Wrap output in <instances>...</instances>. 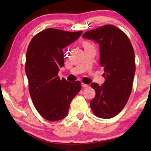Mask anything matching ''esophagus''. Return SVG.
<instances>
[{
	"label": "esophagus",
	"instance_id": "34e87169",
	"mask_svg": "<svg viewBox=\"0 0 151 151\" xmlns=\"http://www.w3.org/2000/svg\"><path fill=\"white\" fill-rule=\"evenodd\" d=\"M82 86H83V88H87L89 86L88 85H86V84H85V83H82Z\"/></svg>",
	"mask_w": 151,
	"mask_h": 151
}]
</instances>
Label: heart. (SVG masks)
Returning <instances> with one entry per match:
<instances>
[{
	"label": "heart",
	"instance_id": "1",
	"mask_svg": "<svg viewBox=\"0 0 151 151\" xmlns=\"http://www.w3.org/2000/svg\"><path fill=\"white\" fill-rule=\"evenodd\" d=\"M83 45L84 48L89 47V46H91V45L90 44V43L88 42H86V41H84V42H83Z\"/></svg>",
	"mask_w": 151,
	"mask_h": 151
}]
</instances>
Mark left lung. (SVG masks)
Listing matches in <instances>:
<instances>
[{"mask_svg":"<svg viewBox=\"0 0 151 151\" xmlns=\"http://www.w3.org/2000/svg\"><path fill=\"white\" fill-rule=\"evenodd\" d=\"M83 37L99 43L106 78L102 86L91 84L96 95L91 108L99 118H112L123 109L131 95L136 68L133 47L127 35L111 24L88 30Z\"/></svg>","mask_w":151,"mask_h":151,"instance_id":"left-lung-1","label":"left lung"}]
</instances>
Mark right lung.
<instances>
[{
	"label": "right lung",
	"instance_id": "add662e5",
	"mask_svg": "<svg viewBox=\"0 0 151 151\" xmlns=\"http://www.w3.org/2000/svg\"><path fill=\"white\" fill-rule=\"evenodd\" d=\"M82 32L47 29L36 35L28 47L25 72L29 93L36 109L48 121L65 118L71 101L81 89L80 81L60 79L58 73L64 66L63 49Z\"/></svg>",
	"mask_w": 151,
	"mask_h": 151
}]
</instances>
